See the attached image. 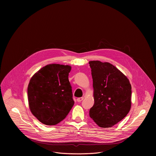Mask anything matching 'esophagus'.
I'll return each mask as SVG.
<instances>
[{"instance_id": "esophagus-1", "label": "esophagus", "mask_w": 156, "mask_h": 156, "mask_svg": "<svg viewBox=\"0 0 156 156\" xmlns=\"http://www.w3.org/2000/svg\"><path fill=\"white\" fill-rule=\"evenodd\" d=\"M83 100V97H80V98H77V102H81Z\"/></svg>"}]
</instances>
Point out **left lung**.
I'll list each match as a JSON object with an SVG mask.
<instances>
[{
    "label": "left lung",
    "mask_w": 156,
    "mask_h": 156,
    "mask_svg": "<svg viewBox=\"0 0 156 156\" xmlns=\"http://www.w3.org/2000/svg\"><path fill=\"white\" fill-rule=\"evenodd\" d=\"M93 80L94 106L89 116L100 127H112L131 108L132 87L127 77L109 62L89 61Z\"/></svg>",
    "instance_id": "8db88e82"
}]
</instances>
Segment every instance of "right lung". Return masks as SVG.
Here are the masks:
<instances>
[{
  "label": "right lung",
  "mask_w": 156,
  "mask_h": 156,
  "mask_svg": "<svg viewBox=\"0 0 156 156\" xmlns=\"http://www.w3.org/2000/svg\"><path fill=\"white\" fill-rule=\"evenodd\" d=\"M71 69L69 66L47 65L30 80L29 106L32 113L45 125H56L62 121L74 104L68 80Z\"/></svg>",
  "instance_id": "obj_1"
}]
</instances>
